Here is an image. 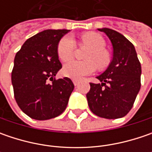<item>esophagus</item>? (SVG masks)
<instances>
[{
	"label": "esophagus",
	"mask_w": 152,
	"mask_h": 152,
	"mask_svg": "<svg viewBox=\"0 0 152 152\" xmlns=\"http://www.w3.org/2000/svg\"><path fill=\"white\" fill-rule=\"evenodd\" d=\"M73 85H75V86H77V85H79V80H76V79H73Z\"/></svg>",
	"instance_id": "1"
}]
</instances>
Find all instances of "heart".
Here are the masks:
<instances>
[{
    "instance_id": "b5f03b06",
    "label": "heart",
    "mask_w": 152,
    "mask_h": 152,
    "mask_svg": "<svg viewBox=\"0 0 152 152\" xmlns=\"http://www.w3.org/2000/svg\"><path fill=\"white\" fill-rule=\"evenodd\" d=\"M82 44L91 48L85 55V60L79 61H72L63 67V74L73 79H80L83 77L93 73L96 67L104 69L110 64L111 57L105 50L106 43L100 34L88 32L81 36ZM76 49V42L70 35H66L59 40L57 45V55L62 61L72 60Z\"/></svg>"
}]
</instances>
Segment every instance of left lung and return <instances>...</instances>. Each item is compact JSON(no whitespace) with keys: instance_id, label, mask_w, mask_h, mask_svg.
<instances>
[{"instance_id":"obj_1","label":"left lung","mask_w":152,"mask_h":152,"mask_svg":"<svg viewBox=\"0 0 152 152\" xmlns=\"http://www.w3.org/2000/svg\"><path fill=\"white\" fill-rule=\"evenodd\" d=\"M98 30L111 40L113 57L107 69L96 77L101 83H90L88 105L98 117L119 118L131 110L140 91L141 66L134 45L123 34L107 28Z\"/></svg>"}]
</instances>
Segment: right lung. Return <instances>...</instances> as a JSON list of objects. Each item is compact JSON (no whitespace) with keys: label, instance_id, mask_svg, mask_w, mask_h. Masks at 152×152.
<instances>
[{"label":"right lung","instance_id":"add662e5","mask_svg":"<svg viewBox=\"0 0 152 152\" xmlns=\"http://www.w3.org/2000/svg\"><path fill=\"white\" fill-rule=\"evenodd\" d=\"M67 29H46L28 39L15 56L12 72L14 97L33 119L56 118L66 109L74 85L69 78L56 79L61 68L57 45Z\"/></svg>","mask_w":152,"mask_h":152}]
</instances>
